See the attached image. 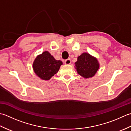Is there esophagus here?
I'll use <instances>...</instances> for the list:
<instances>
[{"label":"esophagus","mask_w":131,"mask_h":131,"mask_svg":"<svg viewBox=\"0 0 131 131\" xmlns=\"http://www.w3.org/2000/svg\"><path fill=\"white\" fill-rule=\"evenodd\" d=\"M64 63L66 64H67V65L70 64L71 63V60L70 59H68L65 60Z\"/></svg>","instance_id":"obj_1"}]
</instances>
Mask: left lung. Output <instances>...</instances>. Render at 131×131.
I'll list each match as a JSON object with an SVG mask.
<instances>
[{
    "label": "left lung",
    "instance_id": "8db88e82",
    "mask_svg": "<svg viewBox=\"0 0 131 131\" xmlns=\"http://www.w3.org/2000/svg\"><path fill=\"white\" fill-rule=\"evenodd\" d=\"M74 64L77 73L85 79L94 76L100 68L97 59L87 52H84L79 56Z\"/></svg>",
    "mask_w": 131,
    "mask_h": 131
}]
</instances>
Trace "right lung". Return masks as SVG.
Instances as JSON below:
<instances>
[{"instance_id":"1","label":"right lung","mask_w":131,"mask_h":131,"mask_svg":"<svg viewBox=\"0 0 131 131\" xmlns=\"http://www.w3.org/2000/svg\"><path fill=\"white\" fill-rule=\"evenodd\" d=\"M62 64V61L57 60L49 51H46L36 58L33 63V69L40 79L49 80L58 72Z\"/></svg>"}]
</instances>
